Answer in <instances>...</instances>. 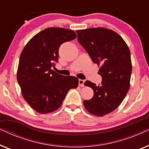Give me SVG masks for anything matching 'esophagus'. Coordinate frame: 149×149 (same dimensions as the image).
<instances>
[{
  "label": "esophagus",
  "instance_id": "1",
  "mask_svg": "<svg viewBox=\"0 0 149 149\" xmlns=\"http://www.w3.org/2000/svg\"><path fill=\"white\" fill-rule=\"evenodd\" d=\"M84 83H85V80H83V79H79V85L80 87H84L85 86Z\"/></svg>",
  "mask_w": 149,
  "mask_h": 149
}]
</instances>
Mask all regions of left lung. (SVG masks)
Segmentation results:
<instances>
[{
    "instance_id": "1",
    "label": "left lung",
    "mask_w": 149,
    "mask_h": 149,
    "mask_svg": "<svg viewBox=\"0 0 149 149\" xmlns=\"http://www.w3.org/2000/svg\"><path fill=\"white\" fill-rule=\"evenodd\" d=\"M76 32L78 42L93 62L101 65L100 84L89 81L84 83L92 88L93 96L83 104L89 113L102 117L115 111L129 90L132 70L130 49L121 36L111 30L92 28Z\"/></svg>"
}]
</instances>
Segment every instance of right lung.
<instances>
[{
  "label": "right lung",
  "mask_w": 149,
  "mask_h": 149,
  "mask_svg": "<svg viewBox=\"0 0 149 149\" xmlns=\"http://www.w3.org/2000/svg\"><path fill=\"white\" fill-rule=\"evenodd\" d=\"M75 38L77 34L71 30L48 28L36 34L24 47L17 79L24 100L37 113L56 111L68 91L78 87L77 77L63 76L52 69L58 62L61 45Z\"/></svg>",
  "instance_id": "right-lung-1"
}]
</instances>
